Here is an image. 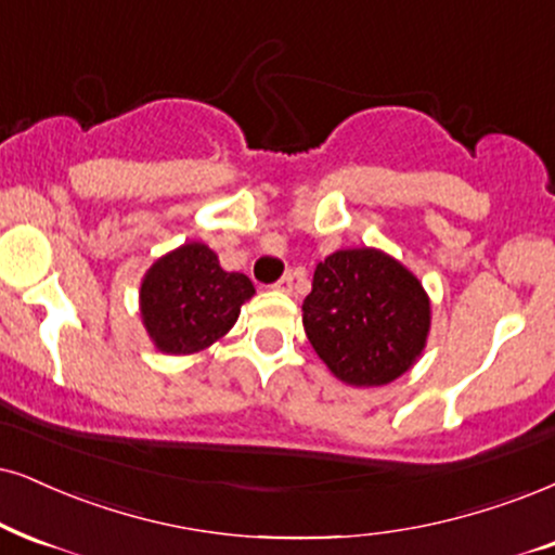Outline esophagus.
<instances>
[{
	"label": "esophagus",
	"mask_w": 555,
	"mask_h": 555,
	"mask_svg": "<svg viewBox=\"0 0 555 555\" xmlns=\"http://www.w3.org/2000/svg\"><path fill=\"white\" fill-rule=\"evenodd\" d=\"M275 288H278V291H283V293H291V291H293V272H291V270L285 272V275L278 280Z\"/></svg>",
	"instance_id": "obj_1"
}]
</instances>
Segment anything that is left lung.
<instances>
[{"label": "left lung", "mask_w": 555, "mask_h": 555, "mask_svg": "<svg viewBox=\"0 0 555 555\" xmlns=\"http://www.w3.org/2000/svg\"><path fill=\"white\" fill-rule=\"evenodd\" d=\"M304 330L339 380L386 386L424 350L429 298L420 280L383 251L341 249L313 272Z\"/></svg>", "instance_id": "left-lung-1"}]
</instances>
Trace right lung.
<instances>
[{"instance_id": "right-lung-1", "label": "right lung", "mask_w": 555, "mask_h": 555, "mask_svg": "<svg viewBox=\"0 0 555 555\" xmlns=\"http://www.w3.org/2000/svg\"><path fill=\"white\" fill-rule=\"evenodd\" d=\"M255 285L242 272H225L205 244H184L156 259L141 283V317L162 352L205 350L236 324Z\"/></svg>"}]
</instances>
